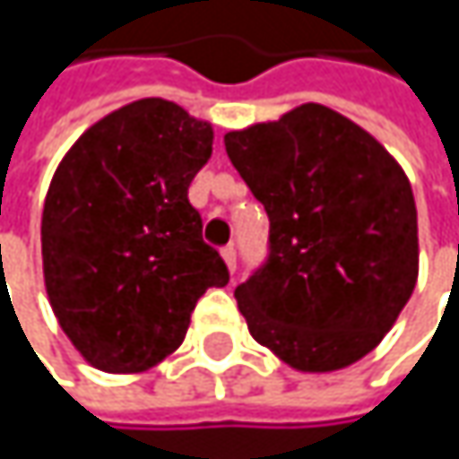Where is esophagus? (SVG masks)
<instances>
[{
	"instance_id": "34e87169",
	"label": "esophagus",
	"mask_w": 459,
	"mask_h": 459,
	"mask_svg": "<svg viewBox=\"0 0 459 459\" xmlns=\"http://www.w3.org/2000/svg\"><path fill=\"white\" fill-rule=\"evenodd\" d=\"M221 255H223V260H226L229 271H236V247H233V244L223 247V249H221Z\"/></svg>"
}]
</instances>
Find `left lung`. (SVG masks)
Here are the masks:
<instances>
[{"mask_svg":"<svg viewBox=\"0 0 459 459\" xmlns=\"http://www.w3.org/2000/svg\"><path fill=\"white\" fill-rule=\"evenodd\" d=\"M268 212V257L236 287L252 337L300 372L367 356L417 281V210L399 161L342 114L303 103L226 135Z\"/></svg>","mask_w":459,"mask_h":459,"instance_id":"8db88e82","label":"left lung"}]
</instances>
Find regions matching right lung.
Segmentation results:
<instances>
[{"label":"right lung","mask_w":459,"mask_h":459,"mask_svg":"<svg viewBox=\"0 0 459 459\" xmlns=\"http://www.w3.org/2000/svg\"><path fill=\"white\" fill-rule=\"evenodd\" d=\"M212 127L143 98L95 122L57 164L42 212L49 306L103 372H145L183 342L196 300L229 284L188 202Z\"/></svg>","instance_id":"right-lung-1"}]
</instances>
